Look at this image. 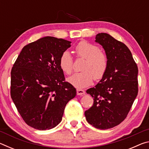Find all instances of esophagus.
<instances>
[{
  "label": "esophagus",
  "mask_w": 149,
  "mask_h": 149,
  "mask_svg": "<svg viewBox=\"0 0 149 149\" xmlns=\"http://www.w3.org/2000/svg\"><path fill=\"white\" fill-rule=\"evenodd\" d=\"M85 91L84 90L79 89H77V95L82 96V95H85Z\"/></svg>",
  "instance_id": "34e87169"
}]
</instances>
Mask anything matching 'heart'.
<instances>
[{
	"label": "heart",
	"mask_w": 149,
	"mask_h": 149,
	"mask_svg": "<svg viewBox=\"0 0 149 149\" xmlns=\"http://www.w3.org/2000/svg\"><path fill=\"white\" fill-rule=\"evenodd\" d=\"M75 51L78 56L86 60L82 72L75 73L68 78V81L77 89H82L92 84L93 78L98 80L104 76L108 68V58L100 52L99 47L86 41L77 45ZM73 58L69 51L63 52L60 58V68L65 74H70L73 70Z\"/></svg>",
	"instance_id": "obj_1"
}]
</instances>
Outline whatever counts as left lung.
<instances>
[{"instance_id": "8db88e82", "label": "left lung", "mask_w": 149, "mask_h": 149, "mask_svg": "<svg viewBox=\"0 0 149 149\" xmlns=\"http://www.w3.org/2000/svg\"><path fill=\"white\" fill-rule=\"evenodd\" d=\"M95 42L104 50L108 68L100 81L86 91L94 103L85 116L95 127L107 130L124 120L137 97L138 68L127 47L110 35L97 34Z\"/></svg>"}]
</instances>
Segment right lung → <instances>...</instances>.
<instances>
[{"label":"right lung","instance_id":"add662e5","mask_svg":"<svg viewBox=\"0 0 149 149\" xmlns=\"http://www.w3.org/2000/svg\"><path fill=\"white\" fill-rule=\"evenodd\" d=\"M71 41L45 37L22 49L11 71L10 94L27 125L50 130L61 122L65 105L76 89L65 82L60 58Z\"/></svg>","mask_w":149,"mask_h":149}]
</instances>
